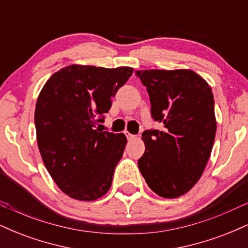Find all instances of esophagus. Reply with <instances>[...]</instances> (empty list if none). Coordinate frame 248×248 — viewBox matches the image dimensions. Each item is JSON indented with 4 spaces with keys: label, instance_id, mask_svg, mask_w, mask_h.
Masks as SVG:
<instances>
[{
    "label": "esophagus",
    "instance_id": "esophagus-1",
    "mask_svg": "<svg viewBox=\"0 0 248 248\" xmlns=\"http://www.w3.org/2000/svg\"><path fill=\"white\" fill-rule=\"evenodd\" d=\"M126 136H127V139L128 140H134V139L136 138L135 135H133V134H129L128 132H126Z\"/></svg>",
    "mask_w": 248,
    "mask_h": 248
}]
</instances>
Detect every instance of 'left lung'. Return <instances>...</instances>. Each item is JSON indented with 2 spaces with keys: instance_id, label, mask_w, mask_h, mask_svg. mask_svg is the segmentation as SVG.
Wrapping results in <instances>:
<instances>
[{
  "instance_id": "obj_1",
  "label": "left lung",
  "mask_w": 248,
  "mask_h": 248,
  "mask_svg": "<svg viewBox=\"0 0 248 248\" xmlns=\"http://www.w3.org/2000/svg\"><path fill=\"white\" fill-rule=\"evenodd\" d=\"M147 87L152 118L163 129L142 133L146 152L139 169L154 192L184 195L201 178L215 142L217 122L209 84L190 70L135 71Z\"/></svg>"
}]
</instances>
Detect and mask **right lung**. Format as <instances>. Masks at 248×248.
Listing matches in <instances>:
<instances>
[{"instance_id": "add662e5", "label": "right lung", "mask_w": 248, "mask_h": 248, "mask_svg": "<svg viewBox=\"0 0 248 248\" xmlns=\"http://www.w3.org/2000/svg\"><path fill=\"white\" fill-rule=\"evenodd\" d=\"M132 67H62L42 88L35 109L43 162L62 192L78 201L102 197L126 147L124 134L95 128L112 98L132 76Z\"/></svg>"}]
</instances>
